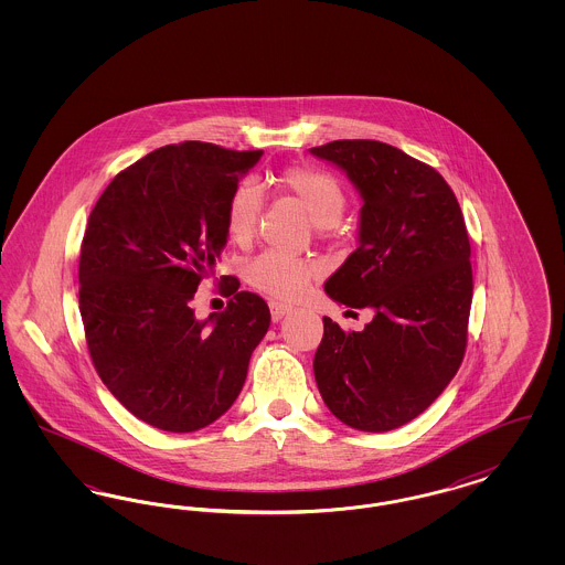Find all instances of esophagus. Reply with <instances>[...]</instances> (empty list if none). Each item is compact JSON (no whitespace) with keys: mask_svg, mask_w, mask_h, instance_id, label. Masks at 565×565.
<instances>
[{"mask_svg":"<svg viewBox=\"0 0 565 565\" xmlns=\"http://www.w3.org/2000/svg\"><path fill=\"white\" fill-rule=\"evenodd\" d=\"M270 318H273V322H279V320H284L290 311H292V307L290 305H284V302H270Z\"/></svg>","mask_w":565,"mask_h":565,"instance_id":"esophagus-1","label":"esophagus"}]
</instances>
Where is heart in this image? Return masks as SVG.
<instances>
[{
	"instance_id": "b5f03b06",
	"label": "heart",
	"mask_w": 565,
	"mask_h": 565,
	"mask_svg": "<svg viewBox=\"0 0 565 565\" xmlns=\"http://www.w3.org/2000/svg\"><path fill=\"white\" fill-rule=\"evenodd\" d=\"M279 186L295 196L302 205V210L311 217V222L320 228H328L339 222L345 212V192L337 178L323 173L311 167H288L279 175ZM263 214V196L260 190L254 184H239L233 190L226 212L224 224L226 233L235 243H247L258 226ZM320 275V267L307 260H298L281 252H265L256 256L247 267L249 284L275 298H295L300 295L311 279Z\"/></svg>"
}]
</instances>
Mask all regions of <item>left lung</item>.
I'll return each mask as SVG.
<instances>
[{
	"mask_svg": "<svg viewBox=\"0 0 565 565\" xmlns=\"http://www.w3.org/2000/svg\"><path fill=\"white\" fill-rule=\"evenodd\" d=\"M362 199L358 249L323 284L334 302L371 309L360 332L323 318L313 373L330 413L362 431L422 415L456 376L472 302L470 242L443 175L375 139L309 150Z\"/></svg>",
	"mask_w": 565,
	"mask_h": 565,
	"instance_id": "1",
	"label": "left lung"
}]
</instances>
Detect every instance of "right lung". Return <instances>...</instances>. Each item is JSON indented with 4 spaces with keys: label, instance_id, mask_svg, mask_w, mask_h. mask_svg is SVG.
<instances>
[{
    "label": "right lung",
    "instance_id": "obj_1",
    "mask_svg": "<svg viewBox=\"0 0 565 565\" xmlns=\"http://www.w3.org/2000/svg\"><path fill=\"white\" fill-rule=\"evenodd\" d=\"M263 150L164 146L120 171L88 215L82 239L81 313L93 364L114 398L164 431H196L242 392L270 311L237 292L222 313L190 300L226 247L224 212Z\"/></svg>",
    "mask_w": 565,
    "mask_h": 565
}]
</instances>
